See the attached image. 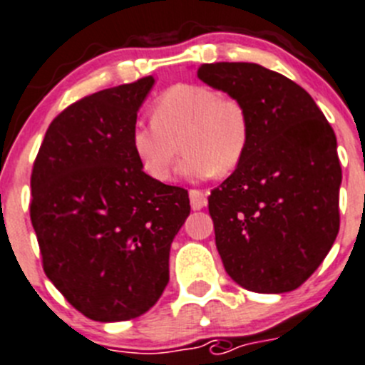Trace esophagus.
<instances>
[{
    "label": "esophagus",
    "instance_id": "34e87169",
    "mask_svg": "<svg viewBox=\"0 0 365 365\" xmlns=\"http://www.w3.org/2000/svg\"><path fill=\"white\" fill-rule=\"evenodd\" d=\"M189 198H190V207H192V210H200L207 205V194L203 192V190L190 189Z\"/></svg>",
    "mask_w": 365,
    "mask_h": 365
}]
</instances>
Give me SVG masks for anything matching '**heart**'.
I'll list each match as a JSON object with an SVG mask.
<instances>
[{"mask_svg":"<svg viewBox=\"0 0 365 365\" xmlns=\"http://www.w3.org/2000/svg\"><path fill=\"white\" fill-rule=\"evenodd\" d=\"M153 120H138L131 129L136 158L151 178L171 180L182 153V173L205 180L234 171L247 153L250 124L243 104L203 84H178L160 95Z\"/></svg>","mask_w":365,"mask_h":365,"instance_id":"b5f03b06","label":"heart"}]
</instances>
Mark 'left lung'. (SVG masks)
I'll use <instances>...</instances> for the list:
<instances>
[{
  "label": "left lung",
  "mask_w": 365,
  "mask_h": 365,
  "mask_svg": "<svg viewBox=\"0 0 365 365\" xmlns=\"http://www.w3.org/2000/svg\"><path fill=\"white\" fill-rule=\"evenodd\" d=\"M198 77L240 101L250 124L243 160L209 196L225 270L257 294L295 290L339 234L335 133L308 91L277 71L214 63Z\"/></svg>",
  "instance_id": "obj_1"
}]
</instances>
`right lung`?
Returning a JSON list of instances; mask_svg holds the SVG:
<instances>
[{"label": "right lung", "mask_w": 365, "mask_h": 365, "mask_svg": "<svg viewBox=\"0 0 365 365\" xmlns=\"http://www.w3.org/2000/svg\"><path fill=\"white\" fill-rule=\"evenodd\" d=\"M153 84L149 75L68 106L34 162L30 220L44 274L91 321H129L156 304L190 212L187 190L145 175L133 151Z\"/></svg>", "instance_id": "1"}]
</instances>
